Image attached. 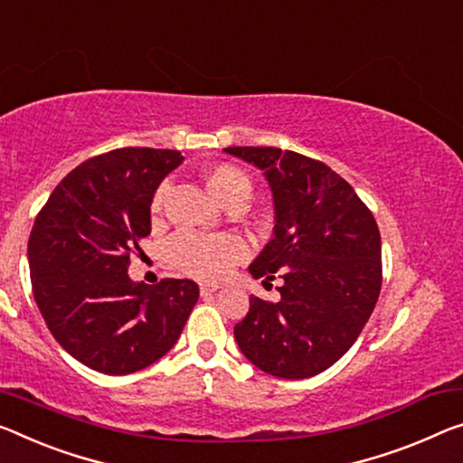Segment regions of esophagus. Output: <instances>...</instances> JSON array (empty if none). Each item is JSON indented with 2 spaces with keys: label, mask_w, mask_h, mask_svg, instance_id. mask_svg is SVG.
<instances>
[{
  "label": "esophagus",
  "mask_w": 463,
  "mask_h": 463,
  "mask_svg": "<svg viewBox=\"0 0 463 463\" xmlns=\"http://www.w3.org/2000/svg\"><path fill=\"white\" fill-rule=\"evenodd\" d=\"M217 289H219L217 283H201V296L203 298H211Z\"/></svg>",
  "instance_id": "obj_1"
}]
</instances>
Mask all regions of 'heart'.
Segmentation results:
<instances>
[{
	"mask_svg": "<svg viewBox=\"0 0 463 463\" xmlns=\"http://www.w3.org/2000/svg\"><path fill=\"white\" fill-rule=\"evenodd\" d=\"M207 188L219 203L227 207L232 203H248L252 194V180L244 169L233 163H217L204 174ZM167 184L155 190L151 198V215L157 219L163 211ZM169 260L198 279H219L246 256L244 240L233 233H194L182 232L167 244Z\"/></svg>",
	"mask_w": 463,
	"mask_h": 463,
	"instance_id": "heart-1",
	"label": "heart"
}]
</instances>
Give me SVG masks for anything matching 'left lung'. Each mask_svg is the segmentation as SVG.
Segmentation results:
<instances>
[{"label": "left lung", "mask_w": 463, "mask_h": 463, "mask_svg": "<svg viewBox=\"0 0 463 463\" xmlns=\"http://www.w3.org/2000/svg\"><path fill=\"white\" fill-rule=\"evenodd\" d=\"M265 172L273 240L250 265L283 286L279 302L250 298L233 326L241 354L279 379H308L344 355L364 329L383 283L381 233L371 209L323 161L275 146H230Z\"/></svg>", "instance_id": "8db88e82"}]
</instances>
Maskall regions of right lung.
<instances>
[{
	"label": "right lung",
	"instance_id": "obj_1",
	"mask_svg": "<svg viewBox=\"0 0 463 463\" xmlns=\"http://www.w3.org/2000/svg\"><path fill=\"white\" fill-rule=\"evenodd\" d=\"M184 157L126 146L97 155L55 186L28 238L33 296L52 335L103 374L142 371L172 350L198 300L190 279L128 277L151 233V198Z\"/></svg>",
	"mask_w": 463,
	"mask_h": 463
}]
</instances>
